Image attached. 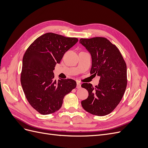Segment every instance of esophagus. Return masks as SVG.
Segmentation results:
<instances>
[{
	"label": "esophagus",
	"mask_w": 148,
	"mask_h": 148,
	"mask_svg": "<svg viewBox=\"0 0 148 148\" xmlns=\"http://www.w3.org/2000/svg\"><path fill=\"white\" fill-rule=\"evenodd\" d=\"M77 88L78 89H79L80 88H81V83L78 82H77Z\"/></svg>",
	"instance_id": "obj_1"
}]
</instances>
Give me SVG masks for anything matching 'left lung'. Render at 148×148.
<instances>
[{"instance_id": "left-lung-1", "label": "left lung", "mask_w": 148, "mask_h": 148, "mask_svg": "<svg viewBox=\"0 0 148 148\" xmlns=\"http://www.w3.org/2000/svg\"><path fill=\"white\" fill-rule=\"evenodd\" d=\"M79 43L90 53V73L100 77L97 86L83 83L89 95L82 101L83 108L92 115L104 116L112 112L122 100L127 84V65L119 49L102 37L82 38Z\"/></svg>"}]
</instances>
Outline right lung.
Returning a JSON list of instances; mask_svg holds the SVG:
<instances>
[{"label": "right lung", "instance_id": "right-lung-1", "mask_svg": "<svg viewBox=\"0 0 148 148\" xmlns=\"http://www.w3.org/2000/svg\"><path fill=\"white\" fill-rule=\"evenodd\" d=\"M78 41L76 38L47 33L37 38L26 51L21 84L29 104L42 115L54 113L65 96L77 86L71 79H54L53 70L64 53Z\"/></svg>", "mask_w": 148, "mask_h": 148}]
</instances>
